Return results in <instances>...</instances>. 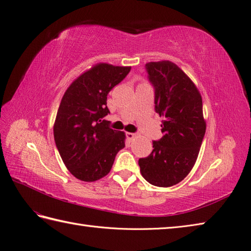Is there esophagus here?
<instances>
[{"label": "esophagus", "mask_w": 251, "mask_h": 251, "mask_svg": "<svg viewBox=\"0 0 251 251\" xmlns=\"http://www.w3.org/2000/svg\"><path fill=\"white\" fill-rule=\"evenodd\" d=\"M126 137H127V139H128L129 141H131V140H133L134 137H135V133H132V132H127V133H126Z\"/></svg>", "instance_id": "esophagus-1"}]
</instances>
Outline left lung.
Instances as JSON below:
<instances>
[{
    "mask_svg": "<svg viewBox=\"0 0 251 251\" xmlns=\"http://www.w3.org/2000/svg\"><path fill=\"white\" fill-rule=\"evenodd\" d=\"M154 87L155 111L163 117V137L153 142L150 155L139 159L142 176L156 187L180 182L196 163L206 124L196 85L175 63H146Z\"/></svg>",
    "mask_w": 251,
    "mask_h": 251,
    "instance_id": "1",
    "label": "left lung"
}]
</instances>
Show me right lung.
<instances>
[{
    "label": "right lung",
    "mask_w": 251,
    "mask_h": 251,
    "mask_svg": "<svg viewBox=\"0 0 251 251\" xmlns=\"http://www.w3.org/2000/svg\"><path fill=\"white\" fill-rule=\"evenodd\" d=\"M131 67L98 63L72 82L64 93L54 123V140L62 161L76 178L96 181L106 176L125 133L103 120L109 114L107 95Z\"/></svg>",
    "instance_id": "add662e5"
}]
</instances>
